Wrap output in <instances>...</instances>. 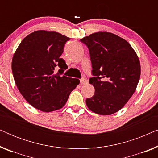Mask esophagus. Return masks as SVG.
<instances>
[{"mask_svg": "<svg viewBox=\"0 0 158 158\" xmlns=\"http://www.w3.org/2000/svg\"><path fill=\"white\" fill-rule=\"evenodd\" d=\"M80 81H81V84H85V83H87V79L85 78V77H82V78L80 80Z\"/></svg>", "mask_w": 158, "mask_h": 158, "instance_id": "1", "label": "esophagus"}]
</instances>
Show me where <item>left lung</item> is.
I'll list each match as a JSON object with an SVG mask.
<instances>
[{
	"instance_id": "1",
	"label": "left lung",
	"mask_w": 158,
	"mask_h": 158,
	"mask_svg": "<svg viewBox=\"0 0 158 158\" xmlns=\"http://www.w3.org/2000/svg\"><path fill=\"white\" fill-rule=\"evenodd\" d=\"M81 42L89 50L94 76L89 83L95 88L86 105L100 115L116 113L129 100L139 83V58L129 42L109 32H96Z\"/></svg>"
}]
</instances>
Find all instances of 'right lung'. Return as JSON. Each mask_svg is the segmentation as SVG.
Wrapping results in <instances>:
<instances>
[{"instance_id": "right-lung-1", "label": "right lung", "mask_w": 158, "mask_h": 158, "mask_svg": "<svg viewBox=\"0 0 158 158\" xmlns=\"http://www.w3.org/2000/svg\"><path fill=\"white\" fill-rule=\"evenodd\" d=\"M68 40L58 32L34 31L21 41L13 57L12 73L19 92L42 111L63 107L80 83L78 79L62 75L68 65L60 56Z\"/></svg>"}]
</instances>
